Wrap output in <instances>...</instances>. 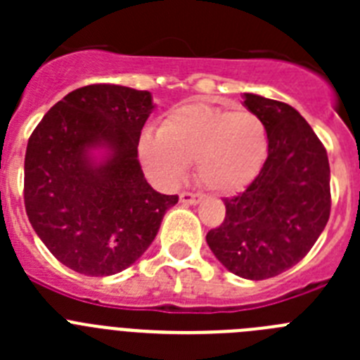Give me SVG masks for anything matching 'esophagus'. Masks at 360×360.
<instances>
[{
  "label": "esophagus",
  "instance_id": "esophagus-1",
  "mask_svg": "<svg viewBox=\"0 0 360 360\" xmlns=\"http://www.w3.org/2000/svg\"><path fill=\"white\" fill-rule=\"evenodd\" d=\"M200 200H202V196L195 195V193H187V191L180 195V202H182L184 205H196Z\"/></svg>",
  "mask_w": 360,
  "mask_h": 360
}]
</instances>
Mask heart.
<instances>
[{
	"instance_id": "b5f03b06",
	"label": "heart",
	"mask_w": 360,
	"mask_h": 360,
	"mask_svg": "<svg viewBox=\"0 0 360 360\" xmlns=\"http://www.w3.org/2000/svg\"><path fill=\"white\" fill-rule=\"evenodd\" d=\"M146 171L173 186L196 162V176L207 189L232 195L259 174L269 155V133L252 111L211 104H184L171 110L158 131L139 142Z\"/></svg>"
}]
</instances>
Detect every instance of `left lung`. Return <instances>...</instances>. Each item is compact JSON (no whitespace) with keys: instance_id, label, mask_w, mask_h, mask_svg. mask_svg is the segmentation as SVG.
Wrapping results in <instances>:
<instances>
[{"instance_id":"8db88e82","label":"left lung","mask_w":360,"mask_h":360,"mask_svg":"<svg viewBox=\"0 0 360 360\" xmlns=\"http://www.w3.org/2000/svg\"><path fill=\"white\" fill-rule=\"evenodd\" d=\"M245 108L263 119L269 157L247 189L225 198V219L207 232L218 262L262 281L299 263L330 218V164L310 124L292 106L243 94Z\"/></svg>"}]
</instances>
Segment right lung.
Segmentation results:
<instances>
[{
    "instance_id": "right-lung-1",
    "label": "right lung",
    "mask_w": 360,
    "mask_h": 360,
    "mask_svg": "<svg viewBox=\"0 0 360 360\" xmlns=\"http://www.w3.org/2000/svg\"><path fill=\"white\" fill-rule=\"evenodd\" d=\"M149 91L90 84L53 104L28 139L25 209L46 249L84 276L122 272L178 202L148 184L139 141Z\"/></svg>"
}]
</instances>
